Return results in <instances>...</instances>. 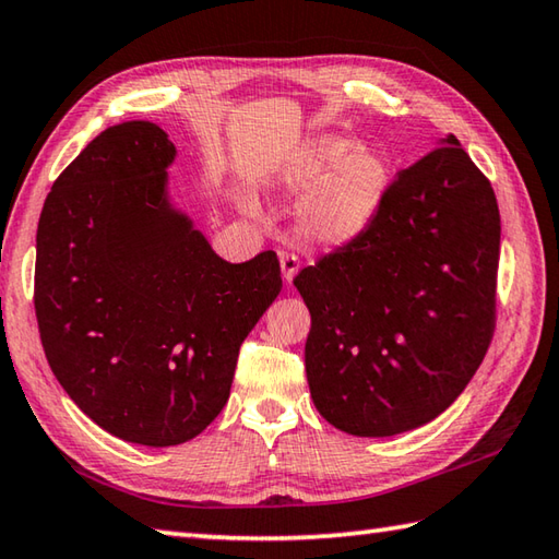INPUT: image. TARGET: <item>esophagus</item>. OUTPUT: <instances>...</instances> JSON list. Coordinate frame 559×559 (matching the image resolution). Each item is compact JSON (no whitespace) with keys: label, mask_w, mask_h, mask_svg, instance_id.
Segmentation results:
<instances>
[{"label":"esophagus","mask_w":559,"mask_h":559,"mask_svg":"<svg viewBox=\"0 0 559 559\" xmlns=\"http://www.w3.org/2000/svg\"><path fill=\"white\" fill-rule=\"evenodd\" d=\"M280 265H282V277L287 284H292V280L297 277L299 272V258L294 252H282L280 255Z\"/></svg>","instance_id":"obj_1"}]
</instances>
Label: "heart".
I'll list each match as a JSON object with an SVG mask.
<instances>
[{"label": "heart", "mask_w": 559, "mask_h": 559, "mask_svg": "<svg viewBox=\"0 0 559 559\" xmlns=\"http://www.w3.org/2000/svg\"><path fill=\"white\" fill-rule=\"evenodd\" d=\"M392 180L374 145L319 135L280 165L277 182L289 194H309L299 209L304 236L321 246H345L372 224Z\"/></svg>", "instance_id": "heart-1"}]
</instances>
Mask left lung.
Segmentation results:
<instances>
[{"instance_id":"obj_1","label":"left lung","mask_w":559,"mask_h":559,"mask_svg":"<svg viewBox=\"0 0 559 559\" xmlns=\"http://www.w3.org/2000/svg\"><path fill=\"white\" fill-rule=\"evenodd\" d=\"M499 240L493 189L448 135L396 175L365 234L294 277L311 399L331 426L386 438L455 402L497 323Z\"/></svg>"}]
</instances>
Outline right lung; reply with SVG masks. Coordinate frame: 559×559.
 <instances>
[{"label": "right lung", "instance_id": "obj_1", "mask_svg": "<svg viewBox=\"0 0 559 559\" xmlns=\"http://www.w3.org/2000/svg\"><path fill=\"white\" fill-rule=\"evenodd\" d=\"M175 155L151 121L102 131L52 182L36 234L52 374L107 433L151 448L221 414L240 343L282 289L275 252L226 262L170 204Z\"/></svg>", "mask_w": 559, "mask_h": 559}]
</instances>
